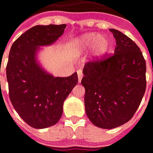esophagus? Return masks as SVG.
Returning a JSON list of instances; mask_svg holds the SVG:
<instances>
[{
  "label": "esophagus",
  "instance_id": "esophagus-1",
  "mask_svg": "<svg viewBox=\"0 0 153 153\" xmlns=\"http://www.w3.org/2000/svg\"><path fill=\"white\" fill-rule=\"evenodd\" d=\"M77 74H78V79H79V82H81V80H82V78H83V72H82V70H79L77 71Z\"/></svg>",
  "mask_w": 153,
  "mask_h": 153
}]
</instances>
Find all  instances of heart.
<instances>
[{"label": "heart", "instance_id": "heart-1", "mask_svg": "<svg viewBox=\"0 0 153 153\" xmlns=\"http://www.w3.org/2000/svg\"><path fill=\"white\" fill-rule=\"evenodd\" d=\"M111 47V41L105 35L96 33H88L80 36L71 42V49L74 56H81L89 48L93 47V56L99 59L104 56Z\"/></svg>", "mask_w": 153, "mask_h": 153}]
</instances>
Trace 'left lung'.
Returning <instances> with one entry per match:
<instances>
[{"label": "left lung", "mask_w": 153, "mask_h": 153, "mask_svg": "<svg viewBox=\"0 0 153 153\" xmlns=\"http://www.w3.org/2000/svg\"><path fill=\"white\" fill-rule=\"evenodd\" d=\"M110 31L116 41L114 54L85 64L81 80L88 117L108 129L134 116L146 90V62L139 47L121 32Z\"/></svg>", "instance_id": "1"}]
</instances>
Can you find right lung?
I'll use <instances>...</instances> for the list:
<instances>
[{
  "instance_id": "obj_1",
  "label": "right lung",
  "mask_w": 153,
  "mask_h": 153,
  "mask_svg": "<svg viewBox=\"0 0 153 153\" xmlns=\"http://www.w3.org/2000/svg\"><path fill=\"white\" fill-rule=\"evenodd\" d=\"M65 25H37L12 45L6 65L10 99L28 125L44 128L56 125L63 113V103L78 83L77 73L54 77L37 61L39 47L54 43Z\"/></svg>"
}]
</instances>
